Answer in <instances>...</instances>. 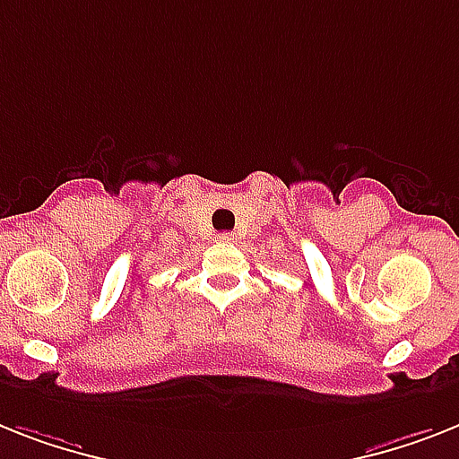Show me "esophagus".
<instances>
[{
    "label": "esophagus",
    "mask_w": 459,
    "mask_h": 459,
    "mask_svg": "<svg viewBox=\"0 0 459 459\" xmlns=\"http://www.w3.org/2000/svg\"><path fill=\"white\" fill-rule=\"evenodd\" d=\"M218 241H234V234H230V232L218 234Z\"/></svg>",
    "instance_id": "1"
}]
</instances>
